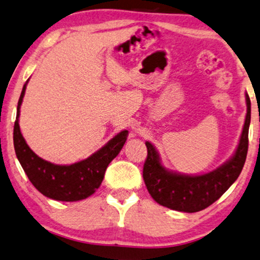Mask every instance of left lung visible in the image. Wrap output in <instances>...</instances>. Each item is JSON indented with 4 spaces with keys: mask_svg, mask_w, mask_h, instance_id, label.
<instances>
[{
    "mask_svg": "<svg viewBox=\"0 0 260 260\" xmlns=\"http://www.w3.org/2000/svg\"><path fill=\"white\" fill-rule=\"evenodd\" d=\"M246 97L247 112L239 144L230 159L216 170L190 176L169 171L160 163L159 155L151 143L145 142L148 157L143 168V179L149 193L158 204L182 212H198L219 199L230 187L245 164L249 148L251 102Z\"/></svg>",
    "mask_w": 260,
    "mask_h": 260,
    "instance_id": "left-lung-1",
    "label": "left lung"
}]
</instances>
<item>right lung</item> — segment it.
Here are the masks:
<instances>
[{
  "label": "right lung",
  "mask_w": 260,
  "mask_h": 260,
  "mask_svg": "<svg viewBox=\"0 0 260 260\" xmlns=\"http://www.w3.org/2000/svg\"><path fill=\"white\" fill-rule=\"evenodd\" d=\"M27 83L22 89L18 100L14 125V148L18 161L32 185L46 197L62 202H76L88 198L102 184L108 165L118 155L126 141L127 131H121L102 149L77 163L57 165L44 160L29 148L18 124L20 108Z\"/></svg>",
  "instance_id": "1"
}]
</instances>
